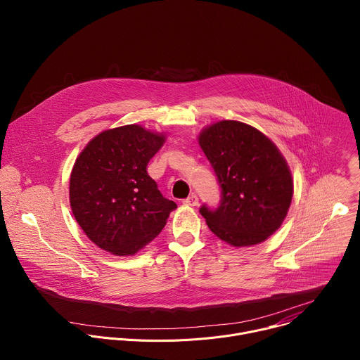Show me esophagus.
<instances>
[{"mask_svg": "<svg viewBox=\"0 0 360 360\" xmlns=\"http://www.w3.org/2000/svg\"><path fill=\"white\" fill-rule=\"evenodd\" d=\"M198 203H199V199L196 195H191L186 199H184V205H186V207H196Z\"/></svg>", "mask_w": 360, "mask_h": 360, "instance_id": "34e87169", "label": "esophagus"}]
</instances>
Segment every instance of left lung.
<instances>
[{
  "label": "left lung",
  "mask_w": 360,
  "mask_h": 360,
  "mask_svg": "<svg viewBox=\"0 0 360 360\" xmlns=\"http://www.w3.org/2000/svg\"><path fill=\"white\" fill-rule=\"evenodd\" d=\"M199 146L211 162L222 199L212 211L199 210L210 229L231 246L258 245L288 215L293 179L278 146L259 129L224 120L203 128Z\"/></svg>",
  "instance_id": "8db88e82"
}]
</instances>
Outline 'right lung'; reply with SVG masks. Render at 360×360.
I'll list each match as a JSON object with an SVG mask.
<instances>
[{
    "instance_id": "right-lung-1",
    "label": "right lung",
    "mask_w": 360,
    "mask_h": 360,
    "mask_svg": "<svg viewBox=\"0 0 360 360\" xmlns=\"http://www.w3.org/2000/svg\"><path fill=\"white\" fill-rule=\"evenodd\" d=\"M167 136L131 124L102 131L75 160L70 205L75 221L101 249L135 255L167 225L176 203L162 196L148 172Z\"/></svg>"
}]
</instances>
